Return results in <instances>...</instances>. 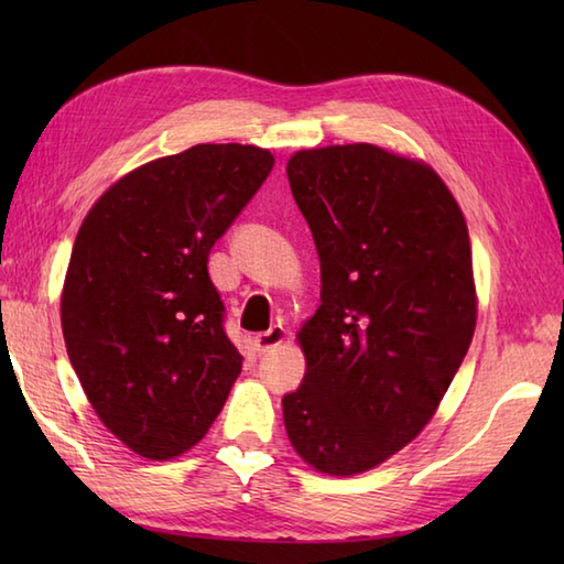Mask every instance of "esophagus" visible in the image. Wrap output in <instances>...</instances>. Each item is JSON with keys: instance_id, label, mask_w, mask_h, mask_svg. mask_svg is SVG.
<instances>
[{"instance_id": "1", "label": "esophagus", "mask_w": 564, "mask_h": 564, "mask_svg": "<svg viewBox=\"0 0 564 564\" xmlns=\"http://www.w3.org/2000/svg\"><path fill=\"white\" fill-rule=\"evenodd\" d=\"M285 341V329L281 325H273L271 329L261 332L254 337V346L259 354H269L271 349H275V346H281Z\"/></svg>"}]
</instances>
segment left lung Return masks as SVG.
Wrapping results in <instances>:
<instances>
[{
	"label": "left lung",
	"mask_w": 564,
	"mask_h": 564,
	"mask_svg": "<svg viewBox=\"0 0 564 564\" xmlns=\"http://www.w3.org/2000/svg\"><path fill=\"white\" fill-rule=\"evenodd\" d=\"M285 172L322 269L285 434L317 473L361 475L422 434L470 349V235L424 160L351 142L297 150Z\"/></svg>",
	"instance_id": "left-lung-1"
}]
</instances>
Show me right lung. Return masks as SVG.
Returning a JSON list of instances; mask_svg holds the SVG:
<instances>
[{"label":"right lung","instance_id":"obj_1","mask_svg":"<svg viewBox=\"0 0 564 564\" xmlns=\"http://www.w3.org/2000/svg\"><path fill=\"white\" fill-rule=\"evenodd\" d=\"M273 162L203 142L123 174L79 225L59 295L67 356L101 424L142 458L194 448L242 373L208 254Z\"/></svg>","mask_w":564,"mask_h":564}]
</instances>
